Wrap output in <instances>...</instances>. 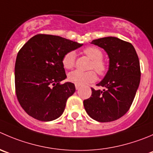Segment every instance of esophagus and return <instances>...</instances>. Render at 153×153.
Returning a JSON list of instances; mask_svg holds the SVG:
<instances>
[{
  "instance_id": "1",
  "label": "esophagus",
  "mask_w": 153,
  "mask_h": 153,
  "mask_svg": "<svg viewBox=\"0 0 153 153\" xmlns=\"http://www.w3.org/2000/svg\"><path fill=\"white\" fill-rule=\"evenodd\" d=\"M75 88H76V90H78V89L81 88V86L78 85V84H75Z\"/></svg>"
}]
</instances>
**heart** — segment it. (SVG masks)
Segmentation results:
<instances>
[{"mask_svg":"<svg viewBox=\"0 0 153 153\" xmlns=\"http://www.w3.org/2000/svg\"><path fill=\"white\" fill-rule=\"evenodd\" d=\"M84 53L92 60L90 69H94L99 75H103L106 72L108 66L106 63L102 60L103 52L100 48L95 46H90L84 48ZM63 65L66 69H70L74 67L75 63V52L74 51H68L64 54L62 59ZM94 70L83 72L75 70L71 72L68 75V78L71 82L78 85H84L92 83L97 79V75Z\"/></svg>","mask_w":153,"mask_h":153,"instance_id":"1","label":"heart"}]
</instances>
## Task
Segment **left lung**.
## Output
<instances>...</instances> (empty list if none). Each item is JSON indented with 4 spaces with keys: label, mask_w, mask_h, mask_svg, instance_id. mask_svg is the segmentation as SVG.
<instances>
[{
    "label": "left lung",
    "mask_w": 153,
    "mask_h": 153,
    "mask_svg": "<svg viewBox=\"0 0 153 153\" xmlns=\"http://www.w3.org/2000/svg\"><path fill=\"white\" fill-rule=\"evenodd\" d=\"M103 48L109 57V69L98 86L91 88L92 95L84 101L87 114L101 123L112 122L122 117L129 110L140 81L138 56L130 42L114 36L92 41Z\"/></svg>",
    "instance_id": "1"
}]
</instances>
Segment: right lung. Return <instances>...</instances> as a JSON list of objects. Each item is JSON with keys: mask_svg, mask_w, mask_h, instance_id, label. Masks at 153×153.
Here are the masks:
<instances>
[{"mask_svg": "<svg viewBox=\"0 0 153 153\" xmlns=\"http://www.w3.org/2000/svg\"><path fill=\"white\" fill-rule=\"evenodd\" d=\"M81 45L58 36L37 34L19 50L15 65L16 93L28 115L45 122L61 116L68 98L75 91L72 83L60 84L66 78L62 59Z\"/></svg>", "mask_w": 153, "mask_h": 153, "instance_id": "add662e5", "label": "right lung"}]
</instances>
